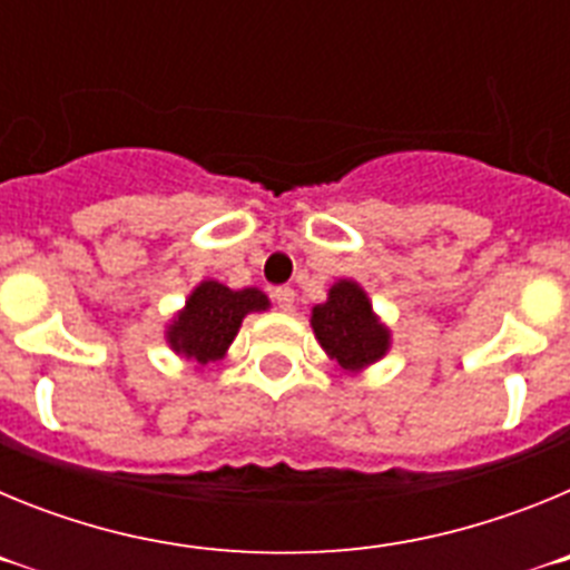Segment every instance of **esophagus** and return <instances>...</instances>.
Segmentation results:
<instances>
[{
	"instance_id": "obj_1",
	"label": "esophagus",
	"mask_w": 570,
	"mask_h": 570,
	"mask_svg": "<svg viewBox=\"0 0 570 570\" xmlns=\"http://www.w3.org/2000/svg\"><path fill=\"white\" fill-rule=\"evenodd\" d=\"M274 299H276V305H279L282 311H291V308H294L296 291L288 288V285H279V288L274 291Z\"/></svg>"
}]
</instances>
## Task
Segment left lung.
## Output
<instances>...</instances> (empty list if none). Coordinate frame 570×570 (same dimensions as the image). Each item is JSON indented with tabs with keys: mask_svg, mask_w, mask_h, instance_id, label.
<instances>
[{
	"mask_svg": "<svg viewBox=\"0 0 570 570\" xmlns=\"http://www.w3.org/2000/svg\"><path fill=\"white\" fill-rule=\"evenodd\" d=\"M311 325L322 347L347 371L371 365L387 351V331L371 314L365 291L356 282H336L328 302L314 308Z\"/></svg>",
	"mask_w": 570,
	"mask_h": 570,
	"instance_id": "1",
	"label": "left lung"
}]
</instances>
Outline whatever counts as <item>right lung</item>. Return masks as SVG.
<instances>
[{
  "instance_id": "obj_1",
  "label": "right lung",
  "mask_w": 570,
  "mask_h": 570,
  "mask_svg": "<svg viewBox=\"0 0 570 570\" xmlns=\"http://www.w3.org/2000/svg\"><path fill=\"white\" fill-rule=\"evenodd\" d=\"M268 308V296L256 288L230 291L219 282H203L170 325V345L196 362H214L234 342L242 320L250 311Z\"/></svg>"
}]
</instances>
